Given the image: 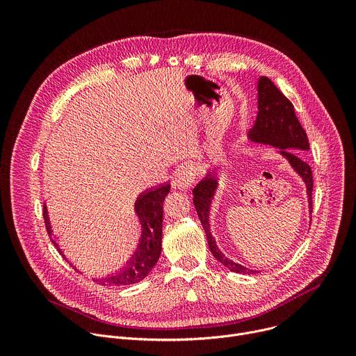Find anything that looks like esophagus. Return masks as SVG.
I'll use <instances>...</instances> for the list:
<instances>
[{
  "label": "esophagus",
  "instance_id": "obj_1",
  "mask_svg": "<svg viewBox=\"0 0 356 356\" xmlns=\"http://www.w3.org/2000/svg\"><path fill=\"white\" fill-rule=\"evenodd\" d=\"M194 179H195V168L190 166V165H186V166H181L176 170L173 186L176 188L184 191L193 184Z\"/></svg>",
  "mask_w": 356,
  "mask_h": 356
}]
</instances>
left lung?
Instances as JSON below:
<instances>
[{"mask_svg": "<svg viewBox=\"0 0 356 356\" xmlns=\"http://www.w3.org/2000/svg\"><path fill=\"white\" fill-rule=\"evenodd\" d=\"M258 91V115L253 127L248 132V140L279 149L276 154L280 155L289 166L298 175L306 186L309 201V213H313V173L310 166L301 158L302 152H309L310 145L306 131L298 122L294 107L282 94V91L265 76L259 77L257 84ZM220 168L218 165L207 169L206 176L193 188V202L197 210L198 218L207 235L210 250L214 258L234 273L257 275L261 270L245 268L232 259L227 258L220 250L216 238L211 234L210 210L216 193L220 187Z\"/></svg>", "mask_w": 356, "mask_h": 356, "instance_id": "obj_1", "label": "left lung"}]
</instances>
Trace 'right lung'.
I'll use <instances>...</instances> for the list:
<instances>
[{"label": "right lung", "instance_id": "1", "mask_svg": "<svg viewBox=\"0 0 356 356\" xmlns=\"http://www.w3.org/2000/svg\"><path fill=\"white\" fill-rule=\"evenodd\" d=\"M170 191V183H162L156 187H150L142 191L135 200L134 210L140 224L139 243L136 245L132 257L117 272H113L103 277H91L92 282L104 286H127L143 280L149 272L158 264L162 252V225H163V201ZM43 218L47 234L60 255L69 262V265L79 273H83L73 262L66 257L60 248L59 239L54 235L52 224H50L46 202L43 204Z\"/></svg>", "mask_w": 356, "mask_h": 356}]
</instances>
